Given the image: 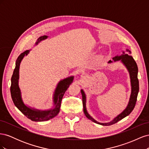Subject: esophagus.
Masks as SVG:
<instances>
[{"instance_id": "obj_1", "label": "esophagus", "mask_w": 149, "mask_h": 149, "mask_svg": "<svg viewBox=\"0 0 149 149\" xmlns=\"http://www.w3.org/2000/svg\"><path fill=\"white\" fill-rule=\"evenodd\" d=\"M81 78H83V79H85L86 77V76L85 74L83 73L81 75Z\"/></svg>"}]
</instances>
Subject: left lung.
Instances as JSON below:
<instances>
[{
	"mask_svg": "<svg viewBox=\"0 0 149 149\" xmlns=\"http://www.w3.org/2000/svg\"><path fill=\"white\" fill-rule=\"evenodd\" d=\"M123 54L120 56H116L114 58H112V60L114 61H119L120 60L121 62L124 65V66L126 67V68L127 69L129 75H130V83H131V94H130V96L129 99V101L128 103L127 106L126 107L125 109L121 112L120 114H119L118 116L116 117L114 119L111 120L109 123H99V122L96 121L95 119H94L92 117L90 116L86 110V94L83 89L81 90V93L82 94V99H83V111L85 116H86V118L91 120V121L94 122L96 124L102 125H111L114 124L116 123H118V121L124 118L125 117L127 116L130 114L134 108L136 106V101H137V97L138 95V93L139 91V79L137 78V74H138V67L137 65L136 62L135 61L132 56L130 55L131 54V52H130L129 49H126L125 53L124 52H123ZM112 61H109V63H112Z\"/></svg>",
	"mask_w": 149,
	"mask_h": 149,
	"instance_id": "1",
	"label": "left lung"
}]
</instances>
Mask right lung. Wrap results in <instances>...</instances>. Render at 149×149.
<instances>
[{
  "mask_svg": "<svg viewBox=\"0 0 149 149\" xmlns=\"http://www.w3.org/2000/svg\"><path fill=\"white\" fill-rule=\"evenodd\" d=\"M47 38L48 36L47 35H44L42 36V37H39L37 40V42H36L35 44L37 45L42 40H45ZM29 52L30 50H26L24 53H21L16 60L15 68L14 71H13L11 78V97L15 106L29 119L35 122H42L48 120L55 118L59 113L62 98L63 97L65 91L68 88L69 86L73 82L74 77L73 76H70V77L61 80L58 83L55 93H54L53 94V99L54 106L55 107L53 109L42 111L28 107L25 104L24 102H23V100H22L20 89L19 86V79L20 63L24 57L25 55H27Z\"/></svg>",
  "mask_w": 149,
  "mask_h": 149,
  "instance_id": "add662e5",
  "label": "right lung"
}]
</instances>
